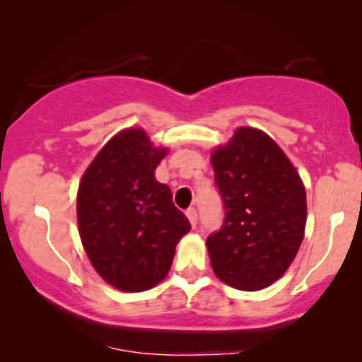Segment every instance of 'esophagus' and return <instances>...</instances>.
Masks as SVG:
<instances>
[{
	"mask_svg": "<svg viewBox=\"0 0 362 362\" xmlns=\"http://www.w3.org/2000/svg\"><path fill=\"white\" fill-rule=\"evenodd\" d=\"M187 218H189V221H190V224H192V226L195 228L197 226V211L194 209V207H190V209H187Z\"/></svg>",
	"mask_w": 362,
	"mask_h": 362,
	"instance_id": "esophagus-1",
	"label": "esophagus"
}]
</instances>
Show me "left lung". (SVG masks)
Returning <instances> with one entry per match:
<instances>
[{
	"instance_id": "left-lung-1",
	"label": "left lung",
	"mask_w": 362,
	"mask_h": 362,
	"mask_svg": "<svg viewBox=\"0 0 362 362\" xmlns=\"http://www.w3.org/2000/svg\"><path fill=\"white\" fill-rule=\"evenodd\" d=\"M224 202L221 230L206 240L216 276L264 289L288 271L305 236L306 192L289 158L265 132L238 127L211 156Z\"/></svg>"
}]
</instances>
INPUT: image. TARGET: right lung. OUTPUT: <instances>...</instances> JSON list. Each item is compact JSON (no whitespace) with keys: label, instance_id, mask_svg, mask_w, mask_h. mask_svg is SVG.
<instances>
[{"label":"right lung","instance_id":"right-lung-1","mask_svg":"<svg viewBox=\"0 0 362 362\" xmlns=\"http://www.w3.org/2000/svg\"><path fill=\"white\" fill-rule=\"evenodd\" d=\"M167 155L143 129H126L103 146L83 173L76 199L83 248L103 281L127 293L167 277L175 247L190 223L155 178Z\"/></svg>","mask_w":362,"mask_h":362}]
</instances>
